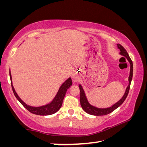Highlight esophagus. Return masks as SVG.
Returning a JSON list of instances; mask_svg holds the SVG:
<instances>
[{
	"instance_id": "obj_1",
	"label": "esophagus",
	"mask_w": 147,
	"mask_h": 147,
	"mask_svg": "<svg viewBox=\"0 0 147 147\" xmlns=\"http://www.w3.org/2000/svg\"><path fill=\"white\" fill-rule=\"evenodd\" d=\"M73 81H74V82L78 81L79 77H78V74H73Z\"/></svg>"
}]
</instances>
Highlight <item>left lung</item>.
Returning a JSON list of instances; mask_svg holds the SVG:
<instances>
[{
  "instance_id": "obj_1",
  "label": "left lung",
  "mask_w": 147,
  "mask_h": 147,
  "mask_svg": "<svg viewBox=\"0 0 147 147\" xmlns=\"http://www.w3.org/2000/svg\"><path fill=\"white\" fill-rule=\"evenodd\" d=\"M118 48L120 49L121 53L120 54L121 55H123V56L126 57L128 61L130 62V76H129V85L126 88V90L125 93H124V96H123L120 100L117 102L116 104H114L113 106H112L110 108H104V109H100V108H95L93 106H91V104H89L88 102V100H87L86 96L85 95V93H84V89L82 88V87L81 86V85L79 86L80 88V104L82 109L84 111H86V113H88L90 115H96V116H100V115H108V114L110 113L115 110V109H117L118 107L120 106L124 102V101L125 100V99L127 97L128 93H129V90H130V84H131V79H132V76H133V63H132V61H131V58L129 56L127 52H126V49L124 48V47L121 45L120 44L117 45Z\"/></svg>"
}]
</instances>
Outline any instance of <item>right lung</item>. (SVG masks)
<instances>
[{
	"label": "right lung",
	"instance_id": "right-lung-1",
	"mask_svg": "<svg viewBox=\"0 0 147 147\" xmlns=\"http://www.w3.org/2000/svg\"><path fill=\"white\" fill-rule=\"evenodd\" d=\"M9 76H10L12 90H13V93L17 100H18L20 102V103H21L22 105H23L24 108L27 109V110L29 111L30 112L33 114H36V115H49L57 112V111H58L61 107L62 103H63V98L65 97V95L67 90V89L70 88L72 85L71 78H69V79L67 80L63 84H62L61 86L60 87V88L59 89L58 93L56 94V96H55V98H54V100L52 101L51 103L47 104V105L43 106L41 107H32L26 104L21 98L19 97V96L17 95V93L13 88V86L12 85L11 75L10 73V71H9Z\"/></svg>",
	"mask_w": 147,
	"mask_h": 147
}]
</instances>
